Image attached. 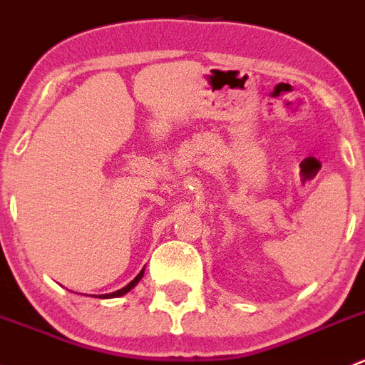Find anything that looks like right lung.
<instances>
[{
    "label": "right lung",
    "instance_id": "right-lung-1",
    "mask_svg": "<svg viewBox=\"0 0 365 365\" xmlns=\"http://www.w3.org/2000/svg\"><path fill=\"white\" fill-rule=\"evenodd\" d=\"M143 274H145V268H143L141 272H139L138 274V277L134 279V281H130L128 282L127 286H125V288H121V289H118V292H113V293H108V295H98V298H116V297H121V295H125V293H128L130 292L132 288H134L135 284H138L139 281H141V277H143Z\"/></svg>",
    "mask_w": 365,
    "mask_h": 365
}]
</instances>
